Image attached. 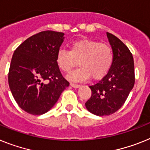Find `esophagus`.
Masks as SVG:
<instances>
[{
  "label": "esophagus",
  "instance_id": "34e87169",
  "mask_svg": "<svg viewBox=\"0 0 150 150\" xmlns=\"http://www.w3.org/2000/svg\"><path fill=\"white\" fill-rule=\"evenodd\" d=\"M70 85H71L72 88H79V87L81 86L80 85H78V84H74V83H71V84H70Z\"/></svg>",
  "mask_w": 150,
  "mask_h": 150
}]
</instances>
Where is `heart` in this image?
<instances>
[{
	"instance_id": "obj_1",
	"label": "heart",
	"mask_w": 150,
	"mask_h": 150,
	"mask_svg": "<svg viewBox=\"0 0 150 150\" xmlns=\"http://www.w3.org/2000/svg\"><path fill=\"white\" fill-rule=\"evenodd\" d=\"M114 51L110 46L98 41L82 39L73 42L69 51L59 50L56 54V63L64 72H69L77 65L79 66L68 75L73 81H83L92 77L100 79L106 75L114 62Z\"/></svg>"
}]
</instances>
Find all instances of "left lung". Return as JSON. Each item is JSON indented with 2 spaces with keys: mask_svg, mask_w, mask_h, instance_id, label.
Instances as JSON below:
<instances>
[{
  "mask_svg": "<svg viewBox=\"0 0 150 150\" xmlns=\"http://www.w3.org/2000/svg\"><path fill=\"white\" fill-rule=\"evenodd\" d=\"M114 51V62L101 80L89 86L91 96L85 103L87 110L97 116L114 114L123 106L135 82L132 53L121 40L107 33Z\"/></svg>",
  "mask_w": 150,
  "mask_h": 150,
  "instance_id": "1",
  "label": "left lung"
}]
</instances>
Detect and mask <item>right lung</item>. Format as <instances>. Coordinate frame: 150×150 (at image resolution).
I'll return each mask as SVG.
<instances>
[{
  "instance_id": "add662e5",
  "label": "right lung",
  "mask_w": 150,
  "mask_h": 150,
  "mask_svg": "<svg viewBox=\"0 0 150 150\" xmlns=\"http://www.w3.org/2000/svg\"><path fill=\"white\" fill-rule=\"evenodd\" d=\"M64 35L42 31L30 36L14 51L9 87L19 107L29 114L41 115L49 111L69 85L56 63Z\"/></svg>"
}]
</instances>
